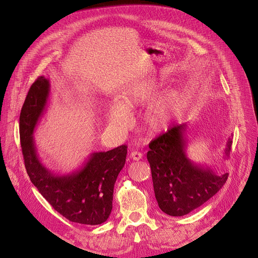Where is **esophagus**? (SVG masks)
I'll return each instance as SVG.
<instances>
[{"mask_svg": "<svg viewBox=\"0 0 258 258\" xmlns=\"http://www.w3.org/2000/svg\"><path fill=\"white\" fill-rule=\"evenodd\" d=\"M131 157L134 160H140L142 158V153H140L138 151H133L131 153Z\"/></svg>", "mask_w": 258, "mask_h": 258, "instance_id": "esophagus-1", "label": "esophagus"}]
</instances>
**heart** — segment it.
<instances>
[{"label":"heart","instance_id":"1","mask_svg":"<svg viewBox=\"0 0 258 258\" xmlns=\"http://www.w3.org/2000/svg\"><path fill=\"white\" fill-rule=\"evenodd\" d=\"M161 87L163 82L157 79H150L133 85L125 94L122 95L119 104H112L106 109L108 123L114 128H126L131 122L130 112L149 104L156 97ZM182 103L183 95L177 89H170L159 95L149 105L142 116L145 130L150 133L165 131L176 117Z\"/></svg>","mask_w":258,"mask_h":258}]
</instances>
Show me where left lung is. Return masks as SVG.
Listing matches in <instances>:
<instances>
[{"instance_id": "1", "label": "left lung", "mask_w": 258, "mask_h": 258, "mask_svg": "<svg viewBox=\"0 0 258 258\" xmlns=\"http://www.w3.org/2000/svg\"><path fill=\"white\" fill-rule=\"evenodd\" d=\"M186 124L169 128L149 145L155 198L165 214L180 217L192 212L214 197L225 184L228 173L217 175L209 167L194 164L186 155ZM232 139L226 144L230 155Z\"/></svg>"}]
</instances>
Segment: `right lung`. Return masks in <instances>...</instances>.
I'll list each match as a JSON object with an SVG mask.
<instances>
[{
  "mask_svg": "<svg viewBox=\"0 0 258 258\" xmlns=\"http://www.w3.org/2000/svg\"><path fill=\"white\" fill-rule=\"evenodd\" d=\"M49 93V80L39 76L28 90L21 109L20 140L26 172L41 196L69 221L101 224L111 213L113 187L125 164L127 146L92 153L80 170L70 174L52 173L38 158L33 138Z\"/></svg>",
  "mask_w": 258,
  "mask_h": 258,
  "instance_id": "add662e5",
  "label": "right lung"
}]
</instances>
